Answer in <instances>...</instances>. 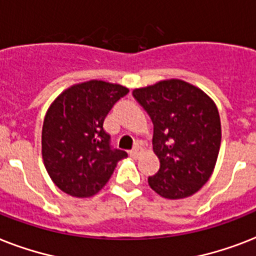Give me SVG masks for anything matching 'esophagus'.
Returning <instances> with one entry per match:
<instances>
[{
    "label": "esophagus",
    "mask_w": 256,
    "mask_h": 256,
    "mask_svg": "<svg viewBox=\"0 0 256 256\" xmlns=\"http://www.w3.org/2000/svg\"><path fill=\"white\" fill-rule=\"evenodd\" d=\"M140 148H132V152H130V156H132V158H136V156H140Z\"/></svg>",
    "instance_id": "34e87169"
}]
</instances>
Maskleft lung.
I'll return each mask as SVG.
<instances>
[{"instance_id": "1", "label": "left lung", "mask_w": 256, "mask_h": 256, "mask_svg": "<svg viewBox=\"0 0 256 256\" xmlns=\"http://www.w3.org/2000/svg\"><path fill=\"white\" fill-rule=\"evenodd\" d=\"M154 124L152 150L160 168L148 176L156 194L182 199L195 194L214 171L220 148V118L214 100L180 80L132 92Z\"/></svg>"}]
</instances>
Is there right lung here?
Listing matches in <instances>:
<instances>
[{"label": "right lung", "instance_id": "right-lung-1", "mask_svg": "<svg viewBox=\"0 0 256 256\" xmlns=\"http://www.w3.org/2000/svg\"><path fill=\"white\" fill-rule=\"evenodd\" d=\"M128 88L104 81L66 88L50 104L42 126V158L56 186L77 198L96 195L128 152L112 148L104 120Z\"/></svg>", "mask_w": 256, "mask_h": 256}]
</instances>
